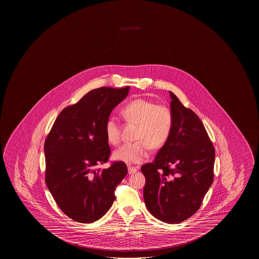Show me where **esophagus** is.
<instances>
[{
    "mask_svg": "<svg viewBox=\"0 0 259 259\" xmlns=\"http://www.w3.org/2000/svg\"><path fill=\"white\" fill-rule=\"evenodd\" d=\"M136 171H137V168H136V167H133V166H128V174H136Z\"/></svg>",
    "mask_w": 259,
    "mask_h": 259,
    "instance_id": "obj_1",
    "label": "esophagus"
}]
</instances>
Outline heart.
Listing matches in <instances>:
<instances>
[{"mask_svg": "<svg viewBox=\"0 0 259 259\" xmlns=\"http://www.w3.org/2000/svg\"><path fill=\"white\" fill-rule=\"evenodd\" d=\"M128 123L138 125L133 144L121 145L114 152V158L126 163H140L149 156V146L159 148L169 139L174 126V115L169 107L158 105L145 98H136L122 108ZM105 136L113 145L120 141V125L114 116L106 119Z\"/></svg>", "mask_w": 259, "mask_h": 259, "instance_id": "b5f03b06", "label": "heart"}]
</instances>
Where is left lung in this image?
Wrapping results in <instances>:
<instances>
[{
	"mask_svg": "<svg viewBox=\"0 0 259 259\" xmlns=\"http://www.w3.org/2000/svg\"><path fill=\"white\" fill-rule=\"evenodd\" d=\"M174 126L153 162L141 168L144 199L158 220L178 224L199 210L214 178L215 149L199 116L170 91Z\"/></svg>",
	"mask_w": 259,
	"mask_h": 259,
	"instance_id": "1",
	"label": "left lung"
}]
</instances>
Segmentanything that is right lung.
<instances>
[{"mask_svg":"<svg viewBox=\"0 0 259 259\" xmlns=\"http://www.w3.org/2000/svg\"><path fill=\"white\" fill-rule=\"evenodd\" d=\"M129 89L89 91L60 112L45 140V182L59 208L73 221L91 223L102 218L127 174L123 161H113L107 169L98 166L110 156L104 131L106 119Z\"/></svg>","mask_w":259,"mask_h":259,"instance_id":"add662e5","label":"right lung"}]
</instances>
